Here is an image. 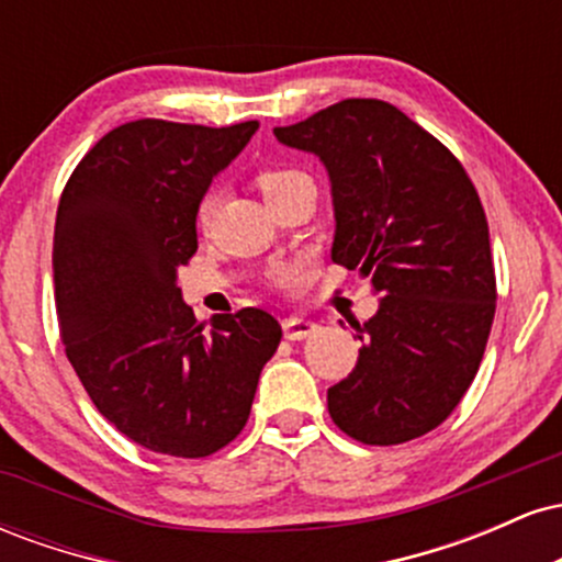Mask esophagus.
<instances>
[{"label":"esophagus","instance_id":"1","mask_svg":"<svg viewBox=\"0 0 562 562\" xmlns=\"http://www.w3.org/2000/svg\"><path fill=\"white\" fill-rule=\"evenodd\" d=\"M319 330L317 322L303 319V317H288L282 322V333H285L288 340H306L308 335H314Z\"/></svg>","mask_w":562,"mask_h":562}]
</instances>
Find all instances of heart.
I'll return each instance as SVG.
<instances>
[{
  "label": "heart",
  "mask_w": 562,
  "mask_h": 562,
  "mask_svg": "<svg viewBox=\"0 0 562 562\" xmlns=\"http://www.w3.org/2000/svg\"><path fill=\"white\" fill-rule=\"evenodd\" d=\"M295 179H303V173L301 171H290V169H269V171L259 173V187H261L263 198H272L274 192H280L282 187L295 182ZM214 205H216L214 192L203 195V200H200V205H198V222L200 224H209L211 214H214ZM293 277H295L293 267H277L272 272L274 282H290Z\"/></svg>",
  "instance_id": "heart-1"
}]
</instances>
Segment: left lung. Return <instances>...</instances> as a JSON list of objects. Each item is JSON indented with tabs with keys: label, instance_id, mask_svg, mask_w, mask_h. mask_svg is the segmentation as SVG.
<instances>
[{
	"label": "left lung",
	"instance_id": "8db88e82",
	"mask_svg": "<svg viewBox=\"0 0 562 562\" xmlns=\"http://www.w3.org/2000/svg\"><path fill=\"white\" fill-rule=\"evenodd\" d=\"M274 137L322 160L333 261L380 295L375 317L357 325V367L327 389L333 423L372 447L428 434L465 396L492 333L496 280L479 192L434 134L383 100H344Z\"/></svg>",
	"mask_w": 562,
	"mask_h": 562
}]
</instances>
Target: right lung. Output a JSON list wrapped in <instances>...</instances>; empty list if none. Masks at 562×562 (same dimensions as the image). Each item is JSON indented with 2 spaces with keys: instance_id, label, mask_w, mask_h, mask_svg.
<instances>
[{
  "instance_id": "add662e5",
  "label": "right lung",
  "mask_w": 562,
  "mask_h": 562,
  "mask_svg": "<svg viewBox=\"0 0 562 562\" xmlns=\"http://www.w3.org/2000/svg\"><path fill=\"white\" fill-rule=\"evenodd\" d=\"M256 128L132 121L81 158L57 205L53 280L68 362L100 415L160 454L227 447L280 346L272 314H216L209 330L177 285L198 250L200 200Z\"/></svg>"
}]
</instances>
